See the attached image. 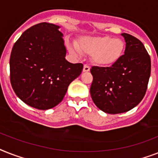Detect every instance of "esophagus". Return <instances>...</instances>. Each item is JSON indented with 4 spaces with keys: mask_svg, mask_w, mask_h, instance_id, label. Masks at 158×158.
<instances>
[{
    "mask_svg": "<svg viewBox=\"0 0 158 158\" xmlns=\"http://www.w3.org/2000/svg\"><path fill=\"white\" fill-rule=\"evenodd\" d=\"M83 72H88V71H89L90 70V66H88V65H87V64H85L84 66H83Z\"/></svg>",
    "mask_w": 158,
    "mask_h": 158,
    "instance_id": "34e87169",
    "label": "esophagus"
}]
</instances>
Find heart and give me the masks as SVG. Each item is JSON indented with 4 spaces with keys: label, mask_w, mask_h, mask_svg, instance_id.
I'll use <instances>...</instances> for the list:
<instances>
[{
    "label": "heart",
    "mask_w": 158,
    "mask_h": 158,
    "mask_svg": "<svg viewBox=\"0 0 158 158\" xmlns=\"http://www.w3.org/2000/svg\"><path fill=\"white\" fill-rule=\"evenodd\" d=\"M77 47L82 52L92 54V61L97 66H110L123 57L125 43L122 39L109 35L85 36L79 40ZM79 51L75 50L77 53H80Z\"/></svg>",
    "instance_id": "heart-1"
}]
</instances>
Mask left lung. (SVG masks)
<instances>
[{
	"label": "left lung",
	"mask_w": 158,
	"mask_h": 158,
	"mask_svg": "<svg viewBox=\"0 0 158 158\" xmlns=\"http://www.w3.org/2000/svg\"><path fill=\"white\" fill-rule=\"evenodd\" d=\"M125 53L110 67L91 68L93 80L90 88L92 99L107 114L129 111L142 101L151 73V59L139 39L123 33Z\"/></svg>",
	"instance_id": "1"
}]
</instances>
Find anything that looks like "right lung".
<instances>
[{"label":"right lung","mask_w":158,"mask_h":158,"mask_svg":"<svg viewBox=\"0 0 158 158\" xmlns=\"http://www.w3.org/2000/svg\"><path fill=\"white\" fill-rule=\"evenodd\" d=\"M58 28L47 23L32 26L15 42L10 54V83L15 94L38 110L58 105L83 70V64L65 58L63 35Z\"/></svg>","instance_id":"right-lung-1"}]
</instances>
